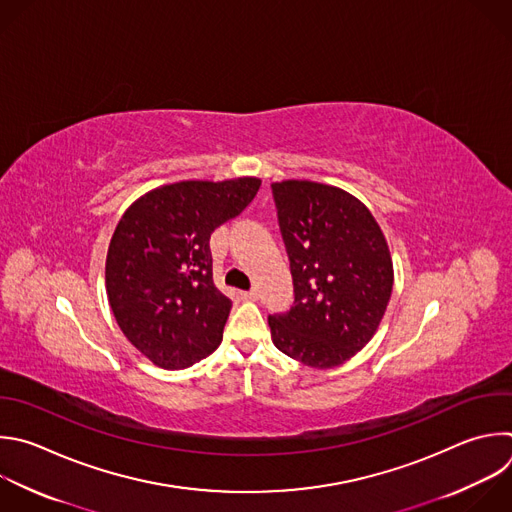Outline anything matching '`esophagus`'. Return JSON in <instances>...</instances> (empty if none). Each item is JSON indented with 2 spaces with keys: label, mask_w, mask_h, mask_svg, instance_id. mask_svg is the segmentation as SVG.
Masks as SVG:
<instances>
[{
  "label": "esophagus",
  "mask_w": 512,
  "mask_h": 512,
  "mask_svg": "<svg viewBox=\"0 0 512 512\" xmlns=\"http://www.w3.org/2000/svg\"><path fill=\"white\" fill-rule=\"evenodd\" d=\"M241 297H243L245 301H255V299L259 297V291H257V289H251V291H243V293H241Z\"/></svg>",
  "instance_id": "obj_1"
}]
</instances>
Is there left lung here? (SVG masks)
<instances>
[{"label": "left lung", "instance_id": "left-lung-1", "mask_svg": "<svg viewBox=\"0 0 512 512\" xmlns=\"http://www.w3.org/2000/svg\"><path fill=\"white\" fill-rule=\"evenodd\" d=\"M295 301L269 317L285 356L329 370L374 337L394 285L386 237L370 209L344 189L313 181L273 183Z\"/></svg>", "mask_w": 512, "mask_h": 512}]
</instances>
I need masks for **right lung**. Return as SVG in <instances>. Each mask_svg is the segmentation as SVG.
Segmentation results:
<instances>
[{
    "label": "right lung",
    "instance_id": "right-lung-1",
    "mask_svg": "<svg viewBox=\"0 0 512 512\" xmlns=\"http://www.w3.org/2000/svg\"><path fill=\"white\" fill-rule=\"evenodd\" d=\"M259 187L255 177L162 185L118 221L106 255L108 303L154 366L183 370L219 348L233 303L213 283L209 241Z\"/></svg>",
    "mask_w": 512,
    "mask_h": 512
}]
</instances>
